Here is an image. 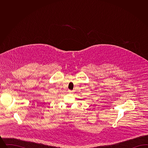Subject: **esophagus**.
Here are the masks:
<instances>
[{"label":"esophagus","mask_w":148,"mask_h":148,"mask_svg":"<svg viewBox=\"0 0 148 148\" xmlns=\"http://www.w3.org/2000/svg\"><path fill=\"white\" fill-rule=\"evenodd\" d=\"M68 92H69V94H71V93H73V91L70 90H68Z\"/></svg>","instance_id":"1"}]
</instances>
